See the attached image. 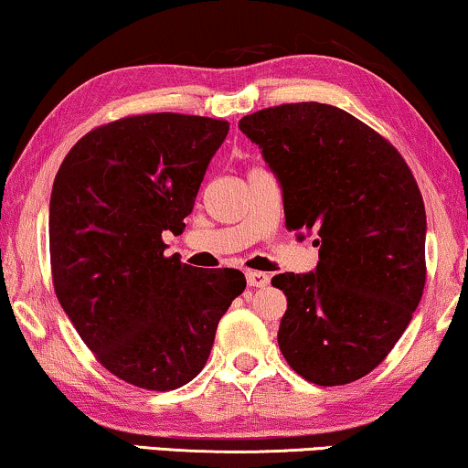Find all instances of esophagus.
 Returning a JSON list of instances; mask_svg holds the SVG:
<instances>
[{"label":"esophagus","instance_id":"34e87169","mask_svg":"<svg viewBox=\"0 0 468 468\" xmlns=\"http://www.w3.org/2000/svg\"><path fill=\"white\" fill-rule=\"evenodd\" d=\"M247 283L249 287H266L268 283H271V277H268L266 272H260V271H249L247 272Z\"/></svg>","mask_w":468,"mask_h":468}]
</instances>
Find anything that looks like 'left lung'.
<instances>
[{
    "label": "left lung",
    "instance_id": "left-lung-1",
    "mask_svg": "<svg viewBox=\"0 0 468 468\" xmlns=\"http://www.w3.org/2000/svg\"><path fill=\"white\" fill-rule=\"evenodd\" d=\"M240 132L283 191L285 226L317 232L311 272H283L279 347L317 386H343L386 360L426 283V210L400 153L341 108L303 101L247 114Z\"/></svg>",
    "mask_w": 468,
    "mask_h": 468
}]
</instances>
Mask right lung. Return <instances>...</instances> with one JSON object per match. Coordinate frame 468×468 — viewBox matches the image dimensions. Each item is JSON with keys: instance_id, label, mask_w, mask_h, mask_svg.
<instances>
[{"instance_id": "obj_1", "label": "right lung", "mask_w": 468, "mask_h": 468, "mask_svg": "<svg viewBox=\"0 0 468 468\" xmlns=\"http://www.w3.org/2000/svg\"><path fill=\"white\" fill-rule=\"evenodd\" d=\"M228 121L155 112L89 132L63 159L48 207L53 285L100 364L132 386L176 389L207 364L217 324L247 287L165 258Z\"/></svg>"}]
</instances>
